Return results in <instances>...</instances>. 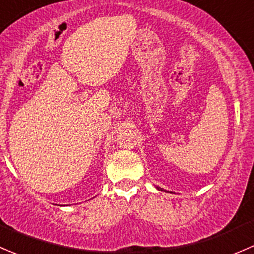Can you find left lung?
<instances>
[{"mask_svg":"<svg viewBox=\"0 0 254 254\" xmlns=\"http://www.w3.org/2000/svg\"><path fill=\"white\" fill-rule=\"evenodd\" d=\"M159 190H163V188H159Z\"/></svg>","mask_w":254,"mask_h":254,"instance_id":"1","label":"left lung"}]
</instances>
